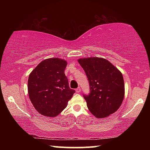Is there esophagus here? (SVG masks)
I'll return each mask as SVG.
<instances>
[{
  "mask_svg": "<svg viewBox=\"0 0 150 150\" xmlns=\"http://www.w3.org/2000/svg\"><path fill=\"white\" fill-rule=\"evenodd\" d=\"M75 91H76V92H77V93H79L81 92V88L80 87H78Z\"/></svg>",
  "mask_w": 150,
  "mask_h": 150,
  "instance_id": "34e87169",
  "label": "esophagus"
}]
</instances>
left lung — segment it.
Segmentation results:
<instances>
[{
	"label": "left lung",
	"mask_w": 150,
	"mask_h": 150,
	"mask_svg": "<svg viewBox=\"0 0 150 150\" xmlns=\"http://www.w3.org/2000/svg\"><path fill=\"white\" fill-rule=\"evenodd\" d=\"M78 62L89 82V95H83L88 110L97 118L115 112L122 103L125 94L122 73L102 57L80 58Z\"/></svg>",
	"instance_id": "left-lung-1"
}]
</instances>
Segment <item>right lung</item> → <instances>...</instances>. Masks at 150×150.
<instances>
[{
  "mask_svg": "<svg viewBox=\"0 0 150 150\" xmlns=\"http://www.w3.org/2000/svg\"><path fill=\"white\" fill-rule=\"evenodd\" d=\"M67 62L60 58L43 60L30 73L28 92L40 114L55 117L64 110L75 91L69 88L65 69Z\"/></svg>",
  "mask_w": 150,
  "mask_h": 150,
  "instance_id": "right-lung-1",
  "label": "right lung"
}]
</instances>
